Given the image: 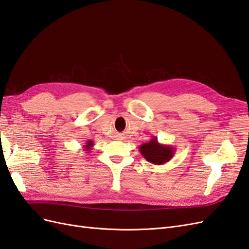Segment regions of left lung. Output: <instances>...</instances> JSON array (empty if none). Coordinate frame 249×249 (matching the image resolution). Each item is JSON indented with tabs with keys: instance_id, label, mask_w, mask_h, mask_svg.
Returning <instances> with one entry per match:
<instances>
[{
	"instance_id": "left-lung-1",
	"label": "left lung",
	"mask_w": 249,
	"mask_h": 249,
	"mask_svg": "<svg viewBox=\"0 0 249 249\" xmlns=\"http://www.w3.org/2000/svg\"><path fill=\"white\" fill-rule=\"evenodd\" d=\"M139 152L149 163L162 165L170 161L176 153V148L171 145L161 144L156 136H153L148 142L139 146Z\"/></svg>"
}]
</instances>
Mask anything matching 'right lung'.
I'll use <instances>...</instances> for the list:
<instances>
[{"label":"right lung","mask_w":249,"mask_h":249,"mask_svg":"<svg viewBox=\"0 0 249 249\" xmlns=\"http://www.w3.org/2000/svg\"><path fill=\"white\" fill-rule=\"evenodd\" d=\"M93 141H91V140H89V141H87L86 143H85V145L83 146V150H84L85 153H89L90 150L92 149V147H93Z\"/></svg>","instance_id":"right-lung-1"}]
</instances>
